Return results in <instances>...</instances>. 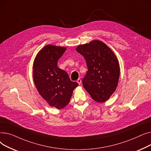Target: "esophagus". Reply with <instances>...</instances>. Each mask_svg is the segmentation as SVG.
<instances>
[{
  "instance_id": "obj_1",
  "label": "esophagus",
  "mask_w": 151,
  "mask_h": 151,
  "mask_svg": "<svg viewBox=\"0 0 151 151\" xmlns=\"http://www.w3.org/2000/svg\"><path fill=\"white\" fill-rule=\"evenodd\" d=\"M77 83L79 84H81V79H78V80H77Z\"/></svg>"
}]
</instances>
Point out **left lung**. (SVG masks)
Masks as SVG:
<instances>
[{"instance_id": "8db88e82", "label": "left lung", "mask_w": 151, "mask_h": 151, "mask_svg": "<svg viewBox=\"0 0 151 151\" xmlns=\"http://www.w3.org/2000/svg\"><path fill=\"white\" fill-rule=\"evenodd\" d=\"M76 50L84 58L88 67L82 81L84 89L93 100L106 101L115 91L119 78L120 67L115 54L99 40L78 46Z\"/></svg>"}]
</instances>
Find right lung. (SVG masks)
I'll list each match as a JSON object with an SVG mask.
<instances>
[{
    "instance_id": "1",
    "label": "right lung",
    "mask_w": 151,
    "mask_h": 151,
    "mask_svg": "<svg viewBox=\"0 0 151 151\" xmlns=\"http://www.w3.org/2000/svg\"><path fill=\"white\" fill-rule=\"evenodd\" d=\"M65 50L64 47L45 46L37 55L33 67L34 81L39 93L50 106L59 109L69 104L78 86L58 67V61Z\"/></svg>"
}]
</instances>
